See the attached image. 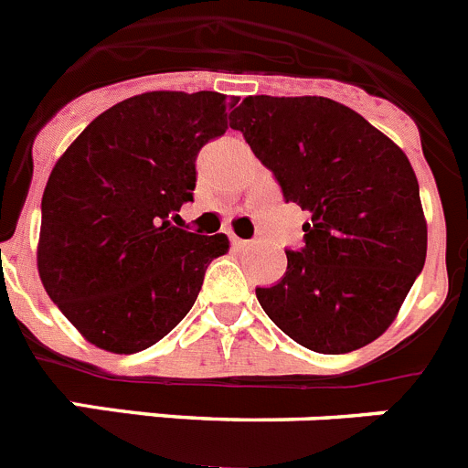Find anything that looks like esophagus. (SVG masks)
<instances>
[{
	"label": "esophagus",
	"instance_id": "34e87169",
	"mask_svg": "<svg viewBox=\"0 0 468 468\" xmlns=\"http://www.w3.org/2000/svg\"><path fill=\"white\" fill-rule=\"evenodd\" d=\"M230 244H233V250H247V247H250V242L238 238V235H230Z\"/></svg>",
	"mask_w": 468,
	"mask_h": 468
}]
</instances>
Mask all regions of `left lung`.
I'll return each mask as SVG.
<instances>
[{
  "label": "left lung",
  "mask_w": 468,
  "mask_h": 468,
  "mask_svg": "<svg viewBox=\"0 0 468 468\" xmlns=\"http://www.w3.org/2000/svg\"><path fill=\"white\" fill-rule=\"evenodd\" d=\"M230 128L310 214L286 275L256 289L292 340L319 355L373 343L397 319L427 259V218L408 155L355 109L328 98L250 95Z\"/></svg>",
  "instance_id": "obj_1"
}]
</instances>
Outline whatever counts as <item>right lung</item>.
<instances>
[{"mask_svg":"<svg viewBox=\"0 0 468 468\" xmlns=\"http://www.w3.org/2000/svg\"><path fill=\"white\" fill-rule=\"evenodd\" d=\"M226 95L151 90L113 104L58 158L41 197L37 268L95 347L133 355L186 317L224 233L172 226L193 200L196 155L229 130Z\"/></svg>","mask_w":468,"mask_h":468,"instance_id":"obj_1","label":"right lung"}]
</instances>
